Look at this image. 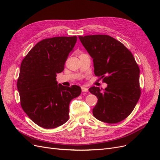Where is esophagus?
<instances>
[{"instance_id": "1", "label": "esophagus", "mask_w": 160, "mask_h": 160, "mask_svg": "<svg viewBox=\"0 0 160 160\" xmlns=\"http://www.w3.org/2000/svg\"><path fill=\"white\" fill-rule=\"evenodd\" d=\"M81 90L83 92H88V88H86V87H81Z\"/></svg>"}]
</instances>
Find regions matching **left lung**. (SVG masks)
Wrapping results in <instances>:
<instances>
[{
  "mask_svg": "<svg viewBox=\"0 0 160 160\" xmlns=\"http://www.w3.org/2000/svg\"><path fill=\"white\" fill-rule=\"evenodd\" d=\"M79 40L93 60L94 73L108 84L105 89L91 87L89 92L98 101L94 117L108 123L122 122L132 112L139 99V68L122 42L109 35L79 36Z\"/></svg>",
  "mask_w": 160,
  "mask_h": 160,
  "instance_id": "obj_1",
  "label": "left lung"
}]
</instances>
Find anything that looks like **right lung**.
Here are the masks:
<instances>
[{
    "label": "right lung",
    "instance_id": "obj_1",
    "mask_svg": "<svg viewBox=\"0 0 160 160\" xmlns=\"http://www.w3.org/2000/svg\"><path fill=\"white\" fill-rule=\"evenodd\" d=\"M77 39L76 36L45 38L37 43L21 62L17 81L21 107L41 128H55L66 123L70 101L81 93L80 87H65L56 80Z\"/></svg>",
    "mask_w": 160,
    "mask_h": 160
}]
</instances>
